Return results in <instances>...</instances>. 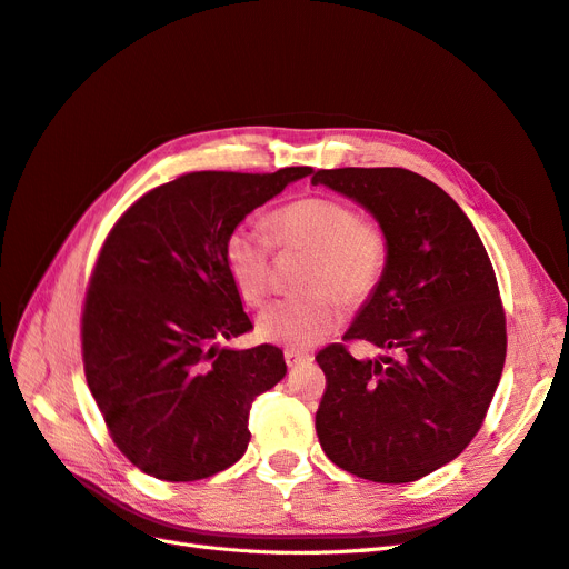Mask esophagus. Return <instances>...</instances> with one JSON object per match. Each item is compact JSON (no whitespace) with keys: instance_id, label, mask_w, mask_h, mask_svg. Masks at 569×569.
Wrapping results in <instances>:
<instances>
[{"instance_id":"esophagus-1","label":"esophagus","mask_w":569,"mask_h":569,"mask_svg":"<svg viewBox=\"0 0 569 569\" xmlns=\"http://www.w3.org/2000/svg\"><path fill=\"white\" fill-rule=\"evenodd\" d=\"M284 360H287V366H289V368H299V366H308V363H313V356H308V353H301V351H291V349H287V351H284Z\"/></svg>"}]
</instances>
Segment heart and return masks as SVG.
<instances>
[{
    "label": "heart",
    "instance_id": "heart-1",
    "mask_svg": "<svg viewBox=\"0 0 569 569\" xmlns=\"http://www.w3.org/2000/svg\"><path fill=\"white\" fill-rule=\"evenodd\" d=\"M278 247H299L316 253L306 287L316 291L301 299H280L266 306L256 332L291 351L311 349L339 322L337 301L358 306L380 284L389 242L372 220L358 218L353 206L335 197H303L280 206L266 220ZM226 266L244 303H263L270 291V244L266 234L237 226L226 239Z\"/></svg>",
    "mask_w": 569,
    "mask_h": 569
}]
</instances>
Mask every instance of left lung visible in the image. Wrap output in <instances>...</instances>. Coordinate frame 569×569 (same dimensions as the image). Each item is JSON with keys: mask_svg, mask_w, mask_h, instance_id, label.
Instances as JSON below:
<instances>
[{"mask_svg": "<svg viewBox=\"0 0 569 569\" xmlns=\"http://www.w3.org/2000/svg\"><path fill=\"white\" fill-rule=\"evenodd\" d=\"M313 184L356 201L387 234L380 284L343 339L393 356L316 360L327 377L316 432L325 456L370 481L443 468L479 432L506 363V313L485 244L441 187L406 168H332Z\"/></svg>", "mask_w": 569, "mask_h": 569, "instance_id": "obj_1", "label": "left lung"}]
</instances>
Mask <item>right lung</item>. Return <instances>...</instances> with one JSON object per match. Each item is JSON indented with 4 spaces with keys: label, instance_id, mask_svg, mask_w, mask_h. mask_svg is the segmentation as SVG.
<instances>
[{
    "label": "right lung",
    "instance_id": "obj_1",
    "mask_svg": "<svg viewBox=\"0 0 569 569\" xmlns=\"http://www.w3.org/2000/svg\"><path fill=\"white\" fill-rule=\"evenodd\" d=\"M313 168L201 170L151 189L116 222L82 311L84 377L142 472L194 481L244 456L249 408L287 375L278 347H220L251 330L226 239Z\"/></svg>",
    "mask_w": 569,
    "mask_h": 569
}]
</instances>
